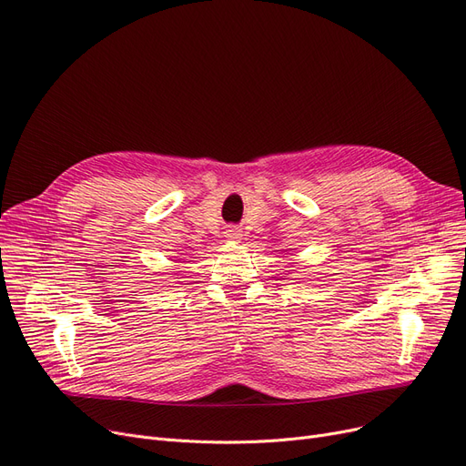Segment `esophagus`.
<instances>
[{
  "label": "esophagus",
  "mask_w": 466,
  "mask_h": 466,
  "mask_svg": "<svg viewBox=\"0 0 466 466\" xmlns=\"http://www.w3.org/2000/svg\"><path fill=\"white\" fill-rule=\"evenodd\" d=\"M243 234H241V230L238 228V227H228V230H227V238L228 239H239Z\"/></svg>",
  "instance_id": "1"
}]
</instances>
